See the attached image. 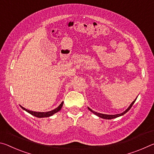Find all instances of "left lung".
Here are the masks:
<instances>
[{"label":"left lung","instance_id":"8db88e82","mask_svg":"<svg viewBox=\"0 0 154 154\" xmlns=\"http://www.w3.org/2000/svg\"><path fill=\"white\" fill-rule=\"evenodd\" d=\"M136 100H137V99H135V100L134 101V102H132V104L130 105V106L128 107L127 109L125 110L124 112H122V113H120V114H117V115H105V114H102V113H98L97 112H95V111H94V110H92L89 107H88V109H89L90 111H91L93 113H94L95 115H96L97 116H98V117H100L101 118H103V119H114V118H117L118 117H120V116H122V115H123L124 114H125V113H126L128 111V110H129L130 108H132V105L134 104V103L135 102Z\"/></svg>","mask_w":154,"mask_h":154}]
</instances>
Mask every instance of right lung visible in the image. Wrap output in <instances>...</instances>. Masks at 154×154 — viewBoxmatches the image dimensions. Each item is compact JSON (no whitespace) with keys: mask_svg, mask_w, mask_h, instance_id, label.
<instances>
[{"mask_svg":"<svg viewBox=\"0 0 154 154\" xmlns=\"http://www.w3.org/2000/svg\"><path fill=\"white\" fill-rule=\"evenodd\" d=\"M63 102H61V104H60L59 106H58L57 108H55L53 110H51V111H48V112H35V111H32V110H27L26 108H24V107L21 106V108L22 109H24L26 110V112H28L30 114L35 116V117H39V118H42V117H50V116H51L52 115H54V113L57 112L58 111H59V110L61 109V108L63 106Z\"/></svg>","mask_w":154,"mask_h":154,"instance_id":"right-lung-1","label":"right lung"}]
</instances>
